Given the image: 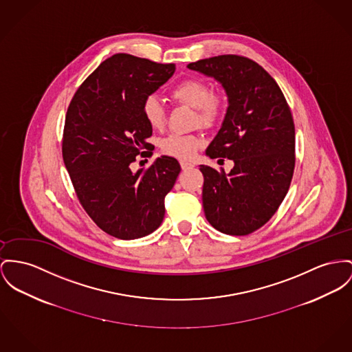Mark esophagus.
Returning <instances> with one entry per match:
<instances>
[{
  "instance_id": "obj_1",
  "label": "esophagus",
  "mask_w": 352,
  "mask_h": 352,
  "mask_svg": "<svg viewBox=\"0 0 352 352\" xmlns=\"http://www.w3.org/2000/svg\"><path fill=\"white\" fill-rule=\"evenodd\" d=\"M180 165H182V169L183 170H188V169H192L195 165L192 164V163H187V162H182L180 163Z\"/></svg>"
}]
</instances>
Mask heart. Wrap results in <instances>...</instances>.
<instances>
[{"instance_id":"heart-1","label":"heart","mask_w":352,"mask_h":352,"mask_svg":"<svg viewBox=\"0 0 352 352\" xmlns=\"http://www.w3.org/2000/svg\"><path fill=\"white\" fill-rule=\"evenodd\" d=\"M169 96L173 101L187 105L196 111V124L204 128L216 126L227 113L228 97L223 91H212L210 84L200 77H187L170 88ZM142 116L152 129H162L165 124V109L155 96L144 98L141 105ZM201 146L200 138L195 135H169L160 142L163 153L188 160Z\"/></svg>"}]
</instances>
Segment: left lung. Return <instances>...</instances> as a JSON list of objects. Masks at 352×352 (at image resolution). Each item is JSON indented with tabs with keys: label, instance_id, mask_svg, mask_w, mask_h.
Instances as JSON below:
<instances>
[{
	"label": "left lung",
	"instance_id": "1",
	"mask_svg": "<svg viewBox=\"0 0 352 352\" xmlns=\"http://www.w3.org/2000/svg\"><path fill=\"white\" fill-rule=\"evenodd\" d=\"M214 77L230 107L207 148L211 159L234 160L230 173L200 165L207 220L223 234L244 236L278 211L295 169V125L278 82L254 60L221 54L188 64Z\"/></svg>",
	"mask_w": 352,
	"mask_h": 352
}]
</instances>
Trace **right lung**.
Instances as JSON below:
<instances>
[{"label":"right lung","mask_w":352,"mask_h":352,"mask_svg":"<svg viewBox=\"0 0 352 352\" xmlns=\"http://www.w3.org/2000/svg\"><path fill=\"white\" fill-rule=\"evenodd\" d=\"M175 69V64L118 53L87 77L68 107L64 164L82 208L113 237L139 239L163 223L165 196L182 170L179 162L162 156L136 173L131 164L139 155H152L142 101Z\"/></svg>","instance_id":"add662e5"}]
</instances>
